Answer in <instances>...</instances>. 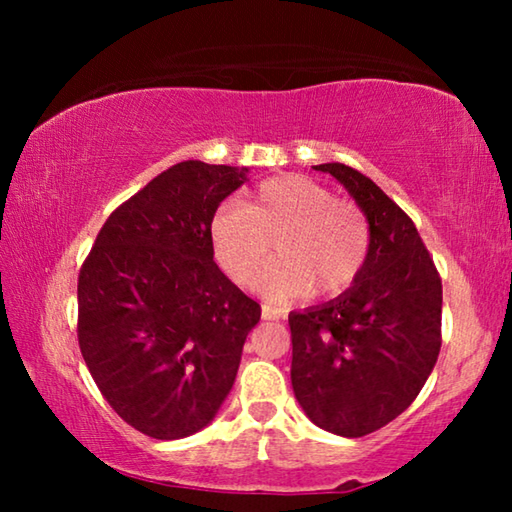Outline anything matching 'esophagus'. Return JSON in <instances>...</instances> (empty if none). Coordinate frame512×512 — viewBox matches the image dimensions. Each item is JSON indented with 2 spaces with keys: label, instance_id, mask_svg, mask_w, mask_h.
I'll return each mask as SVG.
<instances>
[{
  "label": "esophagus",
  "instance_id": "1",
  "mask_svg": "<svg viewBox=\"0 0 512 512\" xmlns=\"http://www.w3.org/2000/svg\"><path fill=\"white\" fill-rule=\"evenodd\" d=\"M262 318H264V320H280V318H282V311L277 309V307L264 305V307H262Z\"/></svg>",
  "mask_w": 512,
  "mask_h": 512
}]
</instances>
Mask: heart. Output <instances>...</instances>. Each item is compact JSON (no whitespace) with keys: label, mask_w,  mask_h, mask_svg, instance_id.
Here are the masks:
<instances>
[{"label":"heart","mask_w":512,"mask_h":512,"mask_svg":"<svg viewBox=\"0 0 512 512\" xmlns=\"http://www.w3.org/2000/svg\"><path fill=\"white\" fill-rule=\"evenodd\" d=\"M216 262L232 280L253 284L273 257L280 262L259 280L271 300L334 296L361 273L370 250V228L363 212L336 201L316 180L287 173L264 180L241 205H221L210 223Z\"/></svg>","instance_id":"1"}]
</instances>
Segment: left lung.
Returning a JSON list of instances; mask_svg holds the SVG:
<instances>
[{
  "instance_id": "left-lung-1",
  "label": "left lung",
  "mask_w": 512,
  "mask_h": 512,
  "mask_svg": "<svg viewBox=\"0 0 512 512\" xmlns=\"http://www.w3.org/2000/svg\"><path fill=\"white\" fill-rule=\"evenodd\" d=\"M348 189L370 228L350 289L291 311V386L316 427L361 438L406 411L440 352L443 284L413 221L357 169L316 164Z\"/></svg>"
}]
</instances>
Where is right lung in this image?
<instances>
[{
    "label": "right lung",
    "mask_w": 512,
    "mask_h": 512,
    "mask_svg": "<svg viewBox=\"0 0 512 512\" xmlns=\"http://www.w3.org/2000/svg\"><path fill=\"white\" fill-rule=\"evenodd\" d=\"M246 167L187 160L103 223L79 275V345L101 395L137 431L205 429L262 309L214 264L212 216Z\"/></svg>",
    "instance_id": "1"
}]
</instances>
